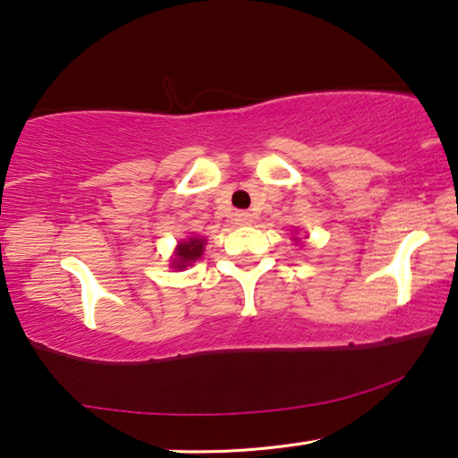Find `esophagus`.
Returning a JSON list of instances; mask_svg holds the SVG:
<instances>
[{
	"instance_id": "34e87169",
	"label": "esophagus",
	"mask_w": 458,
	"mask_h": 458,
	"mask_svg": "<svg viewBox=\"0 0 458 458\" xmlns=\"http://www.w3.org/2000/svg\"><path fill=\"white\" fill-rule=\"evenodd\" d=\"M236 224H238V226H250L252 216L248 212H238L236 214Z\"/></svg>"
}]
</instances>
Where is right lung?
<instances>
[{
    "label": "right lung",
    "mask_w": 458,
    "mask_h": 458,
    "mask_svg": "<svg viewBox=\"0 0 458 458\" xmlns=\"http://www.w3.org/2000/svg\"><path fill=\"white\" fill-rule=\"evenodd\" d=\"M206 240L204 238H188L183 242L177 244L175 248V259L172 260V267L177 270H183L185 267H191V262H196L204 254Z\"/></svg>",
    "instance_id": "1"
}]
</instances>
